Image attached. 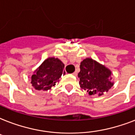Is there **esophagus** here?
I'll use <instances>...</instances> for the list:
<instances>
[{
    "instance_id": "esophagus-1",
    "label": "esophagus",
    "mask_w": 135,
    "mask_h": 135,
    "mask_svg": "<svg viewBox=\"0 0 135 135\" xmlns=\"http://www.w3.org/2000/svg\"><path fill=\"white\" fill-rule=\"evenodd\" d=\"M73 74V75H74V76H77V74H77V72L75 71V72H74V73H73V74Z\"/></svg>"
}]
</instances>
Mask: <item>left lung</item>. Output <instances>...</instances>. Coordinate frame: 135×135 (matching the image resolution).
Here are the masks:
<instances>
[{
    "instance_id": "obj_1",
    "label": "left lung",
    "mask_w": 135,
    "mask_h": 135,
    "mask_svg": "<svg viewBox=\"0 0 135 135\" xmlns=\"http://www.w3.org/2000/svg\"><path fill=\"white\" fill-rule=\"evenodd\" d=\"M80 69L79 85L90 95L98 94L100 96L113 86L111 71L92 59L87 58L81 61Z\"/></svg>"
}]
</instances>
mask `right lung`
Masks as SVG:
<instances>
[{
  "instance_id": "1",
  "label": "right lung",
  "mask_w": 135,
  "mask_h": 135,
  "mask_svg": "<svg viewBox=\"0 0 135 135\" xmlns=\"http://www.w3.org/2000/svg\"><path fill=\"white\" fill-rule=\"evenodd\" d=\"M64 64L59 59L51 57L43 61L31 76L32 86L38 90H48L55 86L61 75H64Z\"/></svg>"
}]
</instances>
